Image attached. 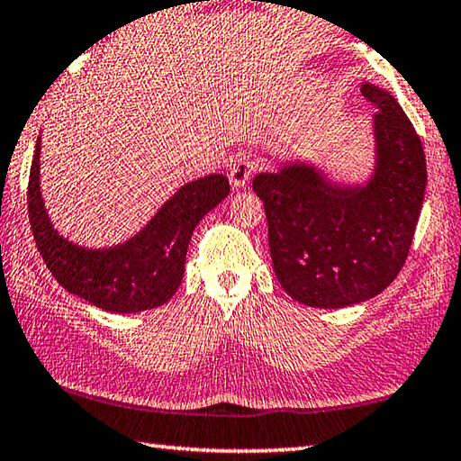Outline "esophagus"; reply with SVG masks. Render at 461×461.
<instances>
[{
    "label": "esophagus",
    "mask_w": 461,
    "mask_h": 461,
    "mask_svg": "<svg viewBox=\"0 0 461 461\" xmlns=\"http://www.w3.org/2000/svg\"><path fill=\"white\" fill-rule=\"evenodd\" d=\"M258 171V161L252 157H240L233 161L231 169H230V179L233 183V187L241 189L246 187L249 179L254 177V173Z\"/></svg>",
    "instance_id": "1"
}]
</instances>
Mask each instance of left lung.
<instances>
[{
	"instance_id": "8db88e82",
	"label": "left lung",
	"mask_w": 461,
	"mask_h": 461,
	"mask_svg": "<svg viewBox=\"0 0 461 461\" xmlns=\"http://www.w3.org/2000/svg\"><path fill=\"white\" fill-rule=\"evenodd\" d=\"M375 167L365 183H339L292 161L254 177L264 202L274 274L300 304L345 308L389 286L420 220L428 167L421 140L395 96L369 82Z\"/></svg>"
}]
</instances>
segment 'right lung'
<instances>
[{"label": "right lung", "instance_id": "add662e5", "mask_svg": "<svg viewBox=\"0 0 461 461\" xmlns=\"http://www.w3.org/2000/svg\"><path fill=\"white\" fill-rule=\"evenodd\" d=\"M40 143L38 137L28 183V213L38 252L60 286L116 314L143 312L169 303L183 280L195 225L228 197V177L213 173L189 181L127 241L86 248L60 236L50 221L40 191Z\"/></svg>", "mask_w": 461, "mask_h": 461}]
</instances>
